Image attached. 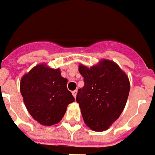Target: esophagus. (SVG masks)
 Here are the masks:
<instances>
[{
	"label": "esophagus",
	"instance_id": "34e87169",
	"mask_svg": "<svg viewBox=\"0 0 155 155\" xmlns=\"http://www.w3.org/2000/svg\"><path fill=\"white\" fill-rule=\"evenodd\" d=\"M71 93H72V95H73V96H74V97H76V94H77V91H76V90H75V91H72V92H71Z\"/></svg>",
	"mask_w": 155,
	"mask_h": 155
}]
</instances>
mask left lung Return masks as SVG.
<instances>
[{
  "label": "left lung",
  "mask_w": 155,
  "mask_h": 155,
  "mask_svg": "<svg viewBox=\"0 0 155 155\" xmlns=\"http://www.w3.org/2000/svg\"><path fill=\"white\" fill-rule=\"evenodd\" d=\"M84 86L78 91L76 101L86 125L95 131L107 130L119 119L127 104L130 82L127 75L109 60L91 67L80 64Z\"/></svg>",
  "instance_id": "left-lung-1"
}]
</instances>
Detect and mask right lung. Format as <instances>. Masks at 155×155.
Here are the masks:
<instances>
[{"label":"right lung","mask_w":155,"mask_h":155,"mask_svg":"<svg viewBox=\"0 0 155 155\" xmlns=\"http://www.w3.org/2000/svg\"><path fill=\"white\" fill-rule=\"evenodd\" d=\"M60 73L59 68L41 64L21 78L20 88L24 103L32 118L41 125L60 123L68 105L75 101L67 88L68 80Z\"/></svg>","instance_id":"obj_1"}]
</instances>
